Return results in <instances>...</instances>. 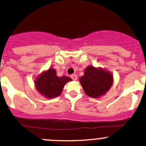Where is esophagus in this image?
<instances>
[{
	"instance_id": "1",
	"label": "esophagus",
	"mask_w": 146,
	"mask_h": 146,
	"mask_svg": "<svg viewBox=\"0 0 146 146\" xmlns=\"http://www.w3.org/2000/svg\"><path fill=\"white\" fill-rule=\"evenodd\" d=\"M70 78H71L73 80H76L78 79V76H77V75L76 74L71 75V76H70Z\"/></svg>"
}]
</instances>
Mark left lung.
<instances>
[{
	"mask_svg": "<svg viewBox=\"0 0 146 146\" xmlns=\"http://www.w3.org/2000/svg\"><path fill=\"white\" fill-rule=\"evenodd\" d=\"M80 82L88 96L99 98L111 87L113 77L105 68L88 66L84 70V76L80 78Z\"/></svg>",
	"mask_w": 146,
	"mask_h": 146,
	"instance_id": "left-lung-1",
	"label": "left lung"
}]
</instances>
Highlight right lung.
Listing matches in <instances>:
<instances>
[{
  "label": "right lung",
  "mask_w": 146,
  "mask_h": 146,
  "mask_svg": "<svg viewBox=\"0 0 146 146\" xmlns=\"http://www.w3.org/2000/svg\"><path fill=\"white\" fill-rule=\"evenodd\" d=\"M71 80V78L65 76L58 77L56 70L50 67L38 75L34 82L36 91L41 96L50 99L60 96L65 84Z\"/></svg>",
  "instance_id": "right-lung-1"
}]
</instances>
